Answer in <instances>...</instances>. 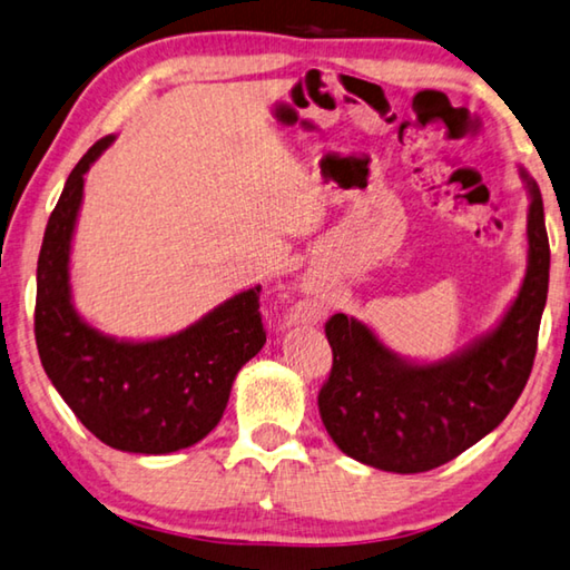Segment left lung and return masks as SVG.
<instances>
[{
	"instance_id": "left-lung-1",
	"label": "left lung",
	"mask_w": 570,
	"mask_h": 570,
	"mask_svg": "<svg viewBox=\"0 0 570 570\" xmlns=\"http://www.w3.org/2000/svg\"><path fill=\"white\" fill-rule=\"evenodd\" d=\"M520 176L530 197L528 269L488 333L440 361H412L346 313L325 323L333 368L318 409L343 454L384 472H426L478 444L515 406L533 368L550 269L543 199Z\"/></svg>"
}]
</instances>
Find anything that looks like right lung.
<instances>
[{
  "mask_svg": "<svg viewBox=\"0 0 570 570\" xmlns=\"http://www.w3.org/2000/svg\"><path fill=\"white\" fill-rule=\"evenodd\" d=\"M114 138L80 158L50 214L37 259L35 338L45 373L88 432L120 452L169 454L219 424L239 368L265 346L259 285L151 341L106 335L75 311L70 249L82 186Z\"/></svg>",
  "mask_w": 570,
  "mask_h": 570,
  "instance_id": "right-lung-1",
  "label": "right lung"
}]
</instances>
